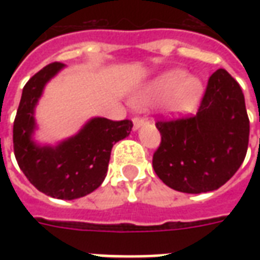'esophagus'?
Instances as JSON below:
<instances>
[{"label":"esophagus","mask_w":260,"mask_h":260,"mask_svg":"<svg viewBox=\"0 0 260 260\" xmlns=\"http://www.w3.org/2000/svg\"><path fill=\"white\" fill-rule=\"evenodd\" d=\"M132 121H134V128H135V129H139L141 126L147 124V117H139V115H138V117H134Z\"/></svg>","instance_id":"34e87169"}]
</instances>
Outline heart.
Segmentation results:
<instances>
[{
  "instance_id": "1",
  "label": "heart",
  "mask_w": 260,
  "mask_h": 260,
  "mask_svg": "<svg viewBox=\"0 0 260 260\" xmlns=\"http://www.w3.org/2000/svg\"><path fill=\"white\" fill-rule=\"evenodd\" d=\"M203 87L201 80L188 78L182 69H171L153 80L136 99L138 104L166 102L167 110L173 114L191 111L199 102Z\"/></svg>"
}]
</instances>
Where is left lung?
<instances>
[{
    "label": "left lung",
    "instance_id": "8db88e82",
    "mask_svg": "<svg viewBox=\"0 0 260 260\" xmlns=\"http://www.w3.org/2000/svg\"><path fill=\"white\" fill-rule=\"evenodd\" d=\"M153 169L175 191H216L237 173L249 142V118L238 82L217 69L207 80L196 115L158 119Z\"/></svg>",
    "mask_w": 260,
    "mask_h": 260
}]
</instances>
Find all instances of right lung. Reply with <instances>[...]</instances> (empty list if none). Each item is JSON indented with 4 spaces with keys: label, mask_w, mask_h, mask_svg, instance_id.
Returning a JSON list of instances; mask_svg holds the SVG:
<instances>
[{
    "label": "right lung",
    "mask_w": 260,
    "mask_h": 260,
    "mask_svg": "<svg viewBox=\"0 0 260 260\" xmlns=\"http://www.w3.org/2000/svg\"><path fill=\"white\" fill-rule=\"evenodd\" d=\"M64 67L51 62L27 80L14 121V153L19 169L40 192L57 199H76L90 193L107 175L114 143L131 134L132 121L93 118L79 134L57 147L36 146L33 111L44 85Z\"/></svg>",
    "instance_id": "add662e5"
}]
</instances>
